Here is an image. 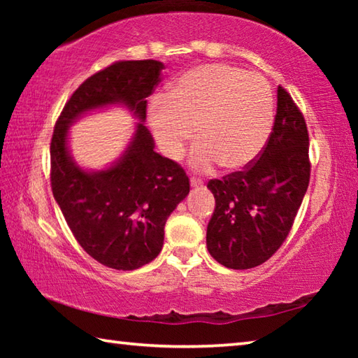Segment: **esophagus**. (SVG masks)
<instances>
[{"instance_id": "34e87169", "label": "esophagus", "mask_w": 358, "mask_h": 358, "mask_svg": "<svg viewBox=\"0 0 358 358\" xmlns=\"http://www.w3.org/2000/svg\"><path fill=\"white\" fill-rule=\"evenodd\" d=\"M191 186L192 187H202L203 186V181L197 177H191Z\"/></svg>"}]
</instances>
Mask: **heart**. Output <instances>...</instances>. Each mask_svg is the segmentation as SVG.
<instances>
[{
  "label": "heart",
  "mask_w": 358,
  "mask_h": 358,
  "mask_svg": "<svg viewBox=\"0 0 358 358\" xmlns=\"http://www.w3.org/2000/svg\"><path fill=\"white\" fill-rule=\"evenodd\" d=\"M150 124L161 148L180 159L196 131L191 166L227 171L250 166L273 126V94L266 78L229 64H205L181 76L167 96L150 104Z\"/></svg>",
  "instance_id": "heart-1"
}]
</instances>
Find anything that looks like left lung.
Here are the masks:
<instances>
[{"mask_svg": "<svg viewBox=\"0 0 358 358\" xmlns=\"http://www.w3.org/2000/svg\"><path fill=\"white\" fill-rule=\"evenodd\" d=\"M308 153L305 117L278 87L275 123L257 159L207 185L216 201L207 227L211 257L227 268L248 270L280 250L310 185Z\"/></svg>", "mask_w": 358, "mask_h": 358, "instance_id": "obj_1", "label": "left lung"}]
</instances>
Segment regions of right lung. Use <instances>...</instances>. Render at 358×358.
I'll list each match as a JSON object with an SVG mask.
<instances>
[{
    "mask_svg": "<svg viewBox=\"0 0 358 358\" xmlns=\"http://www.w3.org/2000/svg\"><path fill=\"white\" fill-rule=\"evenodd\" d=\"M156 59L117 62L88 77L57 120L50 143V183L72 235L99 264L136 270L162 250L164 226L189 194V178L177 162L155 151L142 121L147 98L161 82ZM112 103L128 106L141 123L124 156L98 173L78 168L69 153L67 129L83 113Z\"/></svg>",
    "mask_w": 358,
    "mask_h": 358,
    "instance_id": "right-lung-1",
    "label": "right lung"
}]
</instances>
